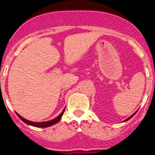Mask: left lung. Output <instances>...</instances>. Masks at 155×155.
Here are the masks:
<instances>
[{
    "instance_id": "8db88e82",
    "label": "left lung",
    "mask_w": 155,
    "mask_h": 155,
    "mask_svg": "<svg viewBox=\"0 0 155 155\" xmlns=\"http://www.w3.org/2000/svg\"><path fill=\"white\" fill-rule=\"evenodd\" d=\"M136 112H135V113H134V114H133V115H130V117H129V118H127V119H126V120H124V121H128V120H129V119H130V118H132V117H133V116H134V115H135V114H136Z\"/></svg>"
}]
</instances>
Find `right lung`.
<instances>
[{"label": "right lung", "mask_w": 155, "mask_h": 155, "mask_svg": "<svg viewBox=\"0 0 155 155\" xmlns=\"http://www.w3.org/2000/svg\"><path fill=\"white\" fill-rule=\"evenodd\" d=\"M64 110H65V109H64L63 112H62L61 113L58 115V116L56 117L55 118H54V119L51 120V121H43V122H33V121H28V120L25 119V118H24L23 117H21V115H18L17 112H16V114H17V115L18 116V118H19L20 119L23 121V122H25V124H28V125L36 127H48L53 125V124H56V123H58L59 121H60V119L61 118L62 115H63L64 112Z\"/></svg>", "instance_id": "obj_1"}]
</instances>
